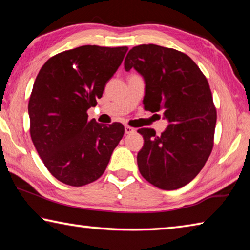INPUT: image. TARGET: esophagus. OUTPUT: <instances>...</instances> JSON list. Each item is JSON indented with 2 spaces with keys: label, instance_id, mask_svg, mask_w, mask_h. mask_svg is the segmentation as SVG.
<instances>
[{
  "label": "esophagus",
  "instance_id": "34e87169",
  "mask_svg": "<svg viewBox=\"0 0 250 250\" xmlns=\"http://www.w3.org/2000/svg\"><path fill=\"white\" fill-rule=\"evenodd\" d=\"M125 134L133 133V132H135V129L131 128V126H129V125H125Z\"/></svg>",
  "mask_w": 250,
  "mask_h": 250
}]
</instances>
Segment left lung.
I'll return each instance as SVG.
<instances>
[{
    "label": "left lung",
    "mask_w": 250,
    "mask_h": 250,
    "mask_svg": "<svg viewBox=\"0 0 250 250\" xmlns=\"http://www.w3.org/2000/svg\"><path fill=\"white\" fill-rule=\"evenodd\" d=\"M145 79V109L163 112L168 125L161 135L139 129L145 145L139 151V171L161 189L188 184L205 166L213 149L216 109L207 79L188 55L149 44L126 55L125 69Z\"/></svg>",
    "instance_id": "obj_1"
}]
</instances>
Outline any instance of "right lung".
I'll return each instance as SVG.
<instances>
[{"instance_id": "right-lung-1", "label": "right lung", "mask_w": 250, "mask_h": 250, "mask_svg": "<svg viewBox=\"0 0 250 250\" xmlns=\"http://www.w3.org/2000/svg\"><path fill=\"white\" fill-rule=\"evenodd\" d=\"M128 47L84 45L49 58L34 83L28 103L31 138L45 167L58 181L83 186L104 174L124 137L119 122L88 120Z\"/></svg>"}]
</instances>
